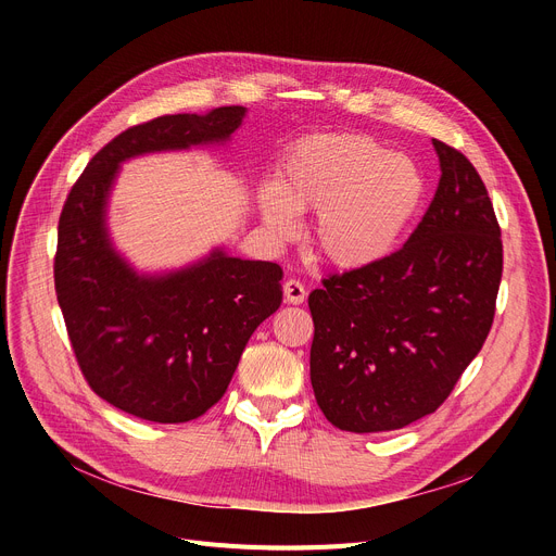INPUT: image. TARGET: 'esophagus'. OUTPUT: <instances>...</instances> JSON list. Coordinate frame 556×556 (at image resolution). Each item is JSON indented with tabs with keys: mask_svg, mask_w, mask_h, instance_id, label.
I'll list each match as a JSON object with an SVG mask.
<instances>
[{
	"mask_svg": "<svg viewBox=\"0 0 556 556\" xmlns=\"http://www.w3.org/2000/svg\"><path fill=\"white\" fill-rule=\"evenodd\" d=\"M283 298L288 304H302L306 300V288L298 279H288L283 283Z\"/></svg>",
	"mask_w": 556,
	"mask_h": 556,
	"instance_id": "1",
	"label": "esophagus"
}]
</instances>
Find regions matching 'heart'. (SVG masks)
Instances as JSON below:
<instances>
[{"instance_id": "b5f03b06", "label": "heart", "mask_w": 556, "mask_h": 556, "mask_svg": "<svg viewBox=\"0 0 556 556\" xmlns=\"http://www.w3.org/2000/svg\"><path fill=\"white\" fill-rule=\"evenodd\" d=\"M424 175L415 160L383 151L367 135H315L288 153L277 187L261 191L270 237H293V212H315L308 239L336 268L358 270L386 258L421 207Z\"/></svg>"}]
</instances>
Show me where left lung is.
<instances>
[{
  "label": "left lung",
  "mask_w": 556,
  "mask_h": 556,
  "mask_svg": "<svg viewBox=\"0 0 556 556\" xmlns=\"http://www.w3.org/2000/svg\"><path fill=\"white\" fill-rule=\"evenodd\" d=\"M432 146L442 178L410 239L308 295L311 386L340 430H399L434 413L493 323L498 218L476 166L440 139Z\"/></svg>",
  "instance_id": "left-lung-1"
}]
</instances>
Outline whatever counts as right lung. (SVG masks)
I'll list each match as a JSON object with an SVG mask.
<instances>
[{"label": "right lung", "mask_w": 556, "mask_h": 556, "mask_svg": "<svg viewBox=\"0 0 556 556\" xmlns=\"http://www.w3.org/2000/svg\"><path fill=\"white\" fill-rule=\"evenodd\" d=\"M243 105L166 114L108 141L72 187L53 258L76 363L103 401L155 424H185L225 394L254 329L281 304V268L214 250L160 277L137 275L110 245L105 204L122 162L229 139Z\"/></svg>", "instance_id": "add662e5"}]
</instances>
